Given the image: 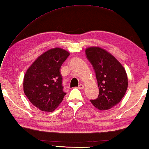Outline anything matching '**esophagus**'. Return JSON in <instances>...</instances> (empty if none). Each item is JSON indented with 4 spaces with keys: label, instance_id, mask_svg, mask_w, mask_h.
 <instances>
[{
    "label": "esophagus",
    "instance_id": "1",
    "mask_svg": "<svg viewBox=\"0 0 149 149\" xmlns=\"http://www.w3.org/2000/svg\"><path fill=\"white\" fill-rule=\"evenodd\" d=\"M84 85L83 84H80L78 86V88L79 89H84Z\"/></svg>",
    "mask_w": 149,
    "mask_h": 149
}]
</instances>
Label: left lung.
I'll return each instance as SVG.
<instances>
[{
    "mask_svg": "<svg viewBox=\"0 0 149 149\" xmlns=\"http://www.w3.org/2000/svg\"><path fill=\"white\" fill-rule=\"evenodd\" d=\"M85 52L93 66L99 89L97 99L90 100L91 102L99 110L111 108L120 102L127 91L125 70L115 57L100 47H89Z\"/></svg>",
    "mask_w": 149,
    "mask_h": 149,
    "instance_id": "1",
    "label": "left lung"
}]
</instances>
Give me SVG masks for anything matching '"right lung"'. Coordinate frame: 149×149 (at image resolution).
I'll return each mask as SVG.
<instances>
[{"instance_id":"right-lung-1","label":"right lung","mask_w":149,"mask_h":149,"mask_svg":"<svg viewBox=\"0 0 149 149\" xmlns=\"http://www.w3.org/2000/svg\"><path fill=\"white\" fill-rule=\"evenodd\" d=\"M69 55L64 49H50L39 56L25 74L24 93L30 102L41 111H53L66 95L60 68Z\"/></svg>"}]
</instances>
